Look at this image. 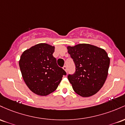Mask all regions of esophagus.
<instances>
[{
	"mask_svg": "<svg viewBox=\"0 0 125 125\" xmlns=\"http://www.w3.org/2000/svg\"><path fill=\"white\" fill-rule=\"evenodd\" d=\"M62 68H63V70H64V71H66V72H67V66H65V65H64V66Z\"/></svg>",
	"mask_w": 125,
	"mask_h": 125,
	"instance_id": "esophagus-1",
	"label": "esophagus"
}]
</instances>
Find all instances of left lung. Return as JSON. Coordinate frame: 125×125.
Listing matches in <instances>:
<instances>
[{"label":"left lung","instance_id":"8db88e82","mask_svg":"<svg viewBox=\"0 0 125 125\" xmlns=\"http://www.w3.org/2000/svg\"><path fill=\"white\" fill-rule=\"evenodd\" d=\"M67 48L75 65V73L68 75L74 91L83 97L95 94L103 87L108 75L110 58L107 52L89 44Z\"/></svg>","mask_w":125,"mask_h":125}]
</instances>
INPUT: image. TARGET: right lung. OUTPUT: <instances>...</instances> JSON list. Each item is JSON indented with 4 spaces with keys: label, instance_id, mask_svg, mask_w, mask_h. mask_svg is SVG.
<instances>
[{
    "label": "right lung",
    "instance_id": "right-lung-1",
    "mask_svg": "<svg viewBox=\"0 0 125 125\" xmlns=\"http://www.w3.org/2000/svg\"><path fill=\"white\" fill-rule=\"evenodd\" d=\"M54 50V46L41 43L26 50L21 56L19 65L23 80L30 90L39 96L54 92L66 75L53 57Z\"/></svg>",
    "mask_w": 125,
    "mask_h": 125
}]
</instances>
